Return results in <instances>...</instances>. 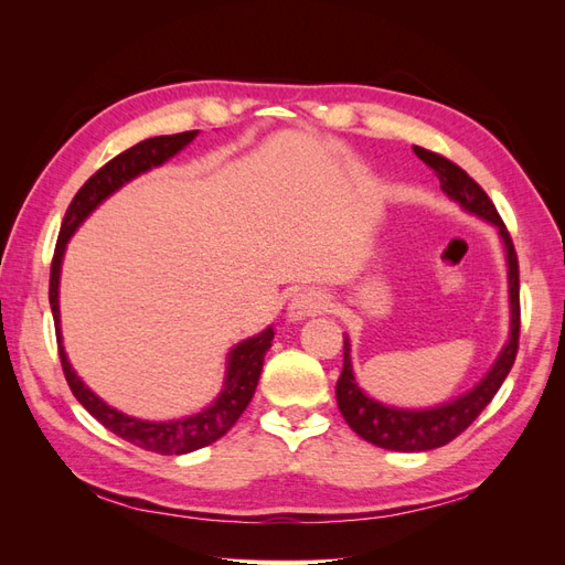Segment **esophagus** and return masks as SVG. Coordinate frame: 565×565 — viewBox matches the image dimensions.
Segmentation results:
<instances>
[{"label": "esophagus", "instance_id": "34e87169", "mask_svg": "<svg viewBox=\"0 0 565 565\" xmlns=\"http://www.w3.org/2000/svg\"><path fill=\"white\" fill-rule=\"evenodd\" d=\"M328 309H330V299L324 297V292H320V289L311 287V289H303V292H299L292 299V303H289V318L301 320V318L324 313Z\"/></svg>", "mask_w": 565, "mask_h": 565}]
</instances>
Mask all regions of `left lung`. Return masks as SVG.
Segmentation results:
<instances>
[{"label": "left lung", "instance_id": "8db88e82", "mask_svg": "<svg viewBox=\"0 0 565 565\" xmlns=\"http://www.w3.org/2000/svg\"><path fill=\"white\" fill-rule=\"evenodd\" d=\"M415 156L429 164L438 181L440 191L448 198L457 200L467 212L483 216L490 224L500 228V235L507 249V264H509V301H511V334L504 351L500 353L498 363L486 374L476 388H471L465 396L431 409H396L386 407L377 401L367 398L355 384L353 367H351V349L349 339H344V367L337 380V405L339 413L344 415L351 429L365 438L372 446H380L386 450L398 452H422L446 446L455 440L461 431H467L473 419L483 413L488 403L500 391L502 382L507 380L509 370L514 367L516 353H519V337H521V282H519V256L511 243V235L504 226L502 216L494 210L488 193L478 185L465 169L450 162L448 158L438 156L434 150H426L413 146Z\"/></svg>", "mask_w": 565, "mask_h": 565}]
</instances>
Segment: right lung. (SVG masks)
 <instances>
[{
    "label": "right lung",
    "mask_w": 565,
    "mask_h": 565,
    "mask_svg": "<svg viewBox=\"0 0 565 565\" xmlns=\"http://www.w3.org/2000/svg\"><path fill=\"white\" fill-rule=\"evenodd\" d=\"M198 136V131H181L172 136H156V139H146L119 152L110 162L92 174L79 191L75 193L71 207L65 212V218L61 224V233L54 249V259H51V273H49V303L51 313H54L56 324V341H58V355H61V367L71 386L73 396L84 405V409L92 417H96L100 424L106 426L108 431L119 436L122 440L131 443V446L160 452V455H185L200 450L210 443L218 440L224 436L231 426L245 413L249 405L256 382H259V374L264 367V355L270 349L273 328L264 330L243 344H237L228 355V374H226V386L221 391V396L207 407L202 409L195 417H185L179 422H141L127 417L117 409L108 407L104 401L84 386V382L77 377L75 370L71 367L65 358V351L61 347V320H58V278H61V262L65 243L71 241L75 228L82 224L84 218L96 210L100 202H104L110 193H115L119 185L127 183L129 179L139 177L141 172H148L150 167H158L164 160H169L177 152L191 143Z\"/></svg>",
    "instance_id": "add662e5"
}]
</instances>
